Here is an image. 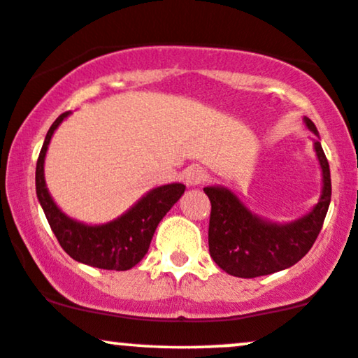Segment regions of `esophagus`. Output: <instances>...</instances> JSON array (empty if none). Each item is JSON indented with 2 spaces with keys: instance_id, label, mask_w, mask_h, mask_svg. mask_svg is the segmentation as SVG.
Masks as SVG:
<instances>
[{
  "instance_id": "esophagus-1",
  "label": "esophagus",
  "mask_w": 358,
  "mask_h": 358,
  "mask_svg": "<svg viewBox=\"0 0 358 358\" xmlns=\"http://www.w3.org/2000/svg\"><path fill=\"white\" fill-rule=\"evenodd\" d=\"M183 180L188 187H196V185H201L206 180V171L205 168L193 165L190 168H187L183 173Z\"/></svg>"
}]
</instances>
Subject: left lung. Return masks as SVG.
Wrapping results in <instances>:
<instances>
[{
	"label": "left lung",
	"mask_w": 358,
	"mask_h": 358,
	"mask_svg": "<svg viewBox=\"0 0 358 358\" xmlns=\"http://www.w3.org/2000/svg\"><path fill=\"white\" fill-rule=\"evenodd\" d=\"M310 131L318 135L315 124L305 118ZM324 176V188L313 210L299 220L278 225L257 217L223 187H206L212 203L208 225V248L213 262L227 273L240 278L270 275L295 265L315 243L331 198L330 166L320 141H313Z\"/></svg>",
	"instance_id": "1"
}]
</instances>
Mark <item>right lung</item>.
Wrapping results in <instances>:
<instances>
[{
    "mask_svg": "<svg viewBox=\"0 0 358 358\" xmlns=\"http://www.w3.org/2000/svg\"><path fill=\"white\" fill-rule=\"evenodd\" d=\"M70 111L59 115L46 133L36 162V195L51 230L73 260L103 270H130L146 255L158 223L183 195L185 185L170 183L153 188L113 222L103 225L85 223L66 217L56 206L45 182V157L56 128Z\"/></svg>",
    "mask_w": 358,
    "mask_h": 358,
    "instance_id": "add662e5",
    "label": "right lung"
}]
</instances>
